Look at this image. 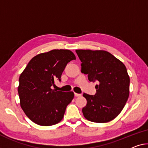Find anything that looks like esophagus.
I'll return each instance as SVG.
<instances>
[{"instance_id":"34e87169","label":"esophagus","mask_w":148,"mask_h":148,"mask_svg":"<svg viewBox=\"0 0 148 148\" xmlns=\"http://www.w3.org/2000/svg\"><path fill=\"white\" fill-rule=\"evenodd\" d=\"M75 97H81V94H79V93H75Z\"/></svg>"}]
</instances>
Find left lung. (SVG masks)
Instances as JSON below:
<instances>
[{
  "instance_id": "8db88e82",
  "label": "left lung",
  "mask_w": 148,
  "mask_h": 148,
  "mask_svg": "<svg viewBox=\"0 0 148 148\" xmlns=\"http://www.w3.org/2000/svg\"><path fill=\"white\" fill-rule=\"evenodd\" d=\"M81 72L90 81H99L97 93H83L87 105L82 109L87 120L97 123L110 122L119 116L128 101L130 77L126 67L119 59L104 50L77 49Z\"/></svg>"
}]
</instances>
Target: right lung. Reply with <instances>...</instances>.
I'll use <instances>...</instances> for the list:
<instances>
[{"label":"right lung","mask_w":148,"mask_h":148,"mask_svg":"<svg viewBox=\"0 0 148 148\" xmlns=\"http://www.w3.org/2000/svg\"><path fill=\"white\" fill-rule=\"evenodd\" d=\"M75 56L68 49H53L36 56L19 77L20 106L32 121L40 126L56 124L63 119L67 106L73 99L72 91L52 89L61 81L65 67Z\"/></svg>","instance_id":"add662e5"}]
</instances>
